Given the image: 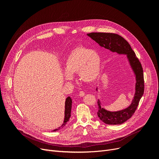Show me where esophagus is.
I'll return each instance as SVG.
<instances>
[{
	"label": "esophagus",
	"instance_id": "1",
	"mask_svg": "<svg viewBox=\"0 0 159 159\" xmlns=\"http://www.w3.org/2000/svg\"><path fill=\"white\" fill-rule=\"evenodd\" d=\"M79 95H80V97H83V96L85 95V92L84 91H80Z\"/></svg>",
	"mask_w": 159,
	"mask_h": 159
}]
</instances>
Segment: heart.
Returning a JSON list of instances; mask_svg holds the SVG:
<instances>
[{
	"mask_svg": "<svg viewBox=\"0 0 159 159\" xmlns=\"http://www.w3.org/2000/svg\"><path fill=\"white\" fill-rule=\"evenodd\" d=\"M101 68V58L98 52L84 46L72 50L64 63L65 78L71 79V75L78 72L79 78L84 82H92L98 78Z\"/></svg>",
	"mask_w": 159,
	"mask_h": 159,
	"instance_id": "1",
	"label": "heart"
}]
</instances>
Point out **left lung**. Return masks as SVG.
<instances>
[{
    "mask_svg": "<svg viewBox=\"0 0 159 159\" xmlns=\"http://www.w3.org/2000/svg\"><path fill=\"white\" fill-rule=\"evenodd\" d=\"M88 36L105 48L118 54H126L136 75L135 93L131 105L127 108L119 111H109L102 107L100 101H98V115L101 121L107 125H121L133 116L144 93L145 84L142 65L127 41L117 34L91 32L88 34Z\"/></svg>",
    "mask_w": 159,
    "mask_h": 159,
    "instance_id": "8db88e82",
    "label": "left lung"
}]
</instances>
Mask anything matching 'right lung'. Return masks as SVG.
Returning a JSON list of instances; mask_svg holds the SVG:
<instances>
[{
	"instance_id": "right-lung-1",
	"label": "right lung",
	"mask_w": 159,
	"mask_h": 159,
	"mask_svg": "<svg viewBox=\"0 0 159 159\" xmlns=\"http://www.w3.org/2000/svg\"><path fill=\"white\" fill-rule=\"evenodd\" d=\"M71 103H72V100L70 98V97H68L66 99V103H65V118L64 123L61 125V127H58L57 129H56L53 130V131H58L60 129L63 128L67 124V122L69 121L70 117H71Z\"/></svg>"
}]
</instances>
